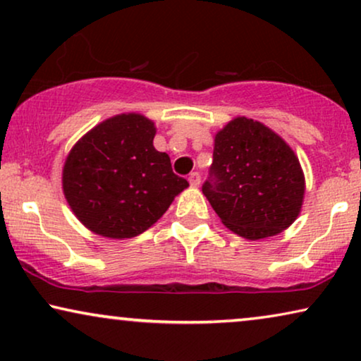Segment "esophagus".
<instances>
[{"label": "esophagus", "instance_id": "34e87169", "mask_svg": "<svg viewBox=\"0 0 361 361\" xmlns=\"http://www.w3.org/2000/svg\"><path fill=\"white\" fill-rule=\"evenodd\" d=\"M189 182H190L192 187L199 185L200 184V174H199V172H192V174L189 176Z\"/></svg>", "mask_w": 361, "mask_h": 361}]
</instances>
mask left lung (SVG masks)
<instances>
[{"mask_svg":"<svg viewBox=\"0 0 361 361\" xmlns=\"http://www.w3.org/2000/svg\"><path fill=\"white\" fill-rule=\"evenodd\" d=\"M304 189L299 159L269 128L241 116L216 133L202 192L226 228L248 240L281 233L298 219Z\"/></svg>","mask_w":361,"mask_h":361,"instance_id":"1","label":"left lung"}]
</instances>
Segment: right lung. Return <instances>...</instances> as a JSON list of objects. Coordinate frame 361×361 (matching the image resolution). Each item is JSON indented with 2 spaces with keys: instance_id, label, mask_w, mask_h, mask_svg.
I'll return each instance as SVG.
<instances>
[{
  "instance_id": "right-lung-1",
  "label": "right lung",
  "mask_w": 361,
  "mask_h": 361,
  "mask_svg": "<svg viewBox=\"0 0 361 361\" xmlns=\"http://www.w3.org/2000/svg\"><path fill=\"white\" fill-rule=\"evenodd\" d=\"M154 135V123L130 113L100 123L72 147L63 194L87 228L108 238L141 235L189 185L152 146Z\"/></svg>"
}]
</instances>
